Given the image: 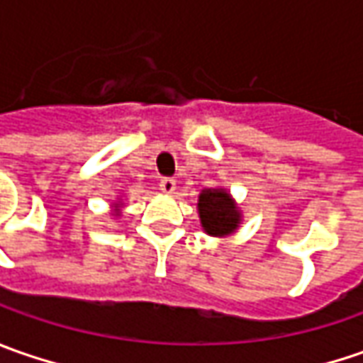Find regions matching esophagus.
<instances>
[{"instance_id":"1","label":"esophagus","mask_w":363,"mask_h":363,"mask_svg":"<svg viewBox=\"0 0 363 363\" xmlns=\"http://www.w3.org/2000/svg\"><path fill=\"white\" fill-rule=\"evenodd\" d=\"M160 188L163 194H174L175 191V179L174 177H163L160 182Z\"/></svg>"}]
</instances>
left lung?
I'll list each match as a JSON object with an SVG mask.
<instances>
[{"label": "left lung", "mask_w": 363, "mask_h": 363, "mask_svg": "<svg viewBox=\"0 0 363 363\" xmlns=\"http://www.w3.org/2000/svg\"><path fill=\"white\" fill-rule=\"evenodd\" d=\"M198 210L203 230L212 236L230 234L240 222V214L224 189H203L200 194Z\"/></svg>", "instance_id": "left-lung-1"}]
</instances>
